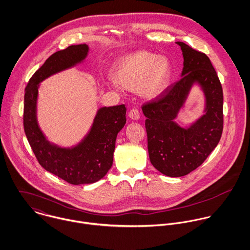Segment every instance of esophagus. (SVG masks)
Wrapping results in <instances>:
<instances>
[{"label": "esophagus", "instance_id": "esophagus-1", "mask_svg": "<svg viewBox=\"0 0 250 250\" xmlns=\"http://www.w3.org/2000/svg\"><path fill=\"white\" fill-rule=\"evenodd\" d=\"M128 117L132 120H135L137 121L139 118H140V113H139V110L137 108H132L129 113H128Z\"/></svg>", "mask_w": 250, "mask_h": 250}]
</instances>
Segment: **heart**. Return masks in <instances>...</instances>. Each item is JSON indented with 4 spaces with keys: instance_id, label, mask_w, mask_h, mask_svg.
Instances as JSON below:
<instances>
[{
    "instance_id": "heart-1",
    "label": "heart",
    "mask_w": 250,
    "mask_h": 250,
    "mask_svg": "<svg viewBox=\"0 0 250 250\" xmlns=\"http://www.w3.org/2000/svg\"><path fill=\"white\" fill-rule=\"evenodd\" d=\"M171 76L168 60L146 50L136 51L121 58L114 65V83L128 91H139L146 99L159 97L167 88Z\"/></svg>"
}]
</instances>
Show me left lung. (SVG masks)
<instances>
[{"instance_id":"8db88e82","label":"left lung","mask_w":250,"mask_h":250,"mask_svg":"<svg viewBox=\"0 0 250 250\" xmlns=\"http://www.w3.org/2000/svg\"><path fill=\"white\" fill-rule=\"evenodd\" d=\"M177 44L184 56L183 77L142 105L150 163L169 177L198 168L217 146L223 130L222 86L209 58L184 42ZM193 82H199L205 92L206 114L190 128L182 129L172 120Z\"/></svg>"}]
</instances>
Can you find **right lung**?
Masks as SVG:
<instances>
[{
  "mask_svg": "<svg viewBox=\"0 0 250 250\" xmlns=\"http://www.w3.org/2000/svg\"><path fill=\"white\" fill-rule=\"evenodd\" d=\"M88 49V45L79 44L52 54L29 80L24 97V130L39 163L71 185L93 184L107 174L113 164L117 134L126 123L125 104L103 107L98 112L85 140L70 150L51 145L41 131L36 117L38 84L81 62Z\"/></svg>",
  "mask_w": 250,
  "mask_h": 250,
  "instance_id": "1",
  "label": "right lung"
}]
</instances>
